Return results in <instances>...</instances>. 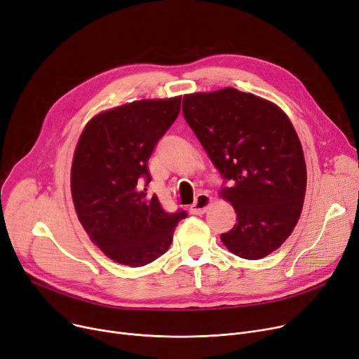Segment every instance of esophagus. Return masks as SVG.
<instances>
[{
	"label": "esophagus",
	"instance_id": "34e87169",
	"mask_svg": "<svg viewBox=\"0 0 359 359\" xmlns=\"http://www.w3.org/2000/svg\"><path fill=\"white\" fill-rule=\"evenodd\" d=\"M212 202V198L210 195L206 194H199L194 202V205L191 206V211L192 214L195 215H201L203 212H206V210H208V206L211 205Z\"/></svg>",
	"mask_w": 359,
	"mask_h": 359
}]
</instances>
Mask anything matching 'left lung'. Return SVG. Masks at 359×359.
<instances>
[{"label": "left lung", "instance_id": "left-lung-1", "mask_svg": "<svg viewBox=\"0 0 359 359\" xmlns=\"http://www.w3.org/2000/svg\"><path fill=\"white\" fill-rule=\"evenodd\" d=\"M183 116L230 182L219 195L234 206L237 222L221 234L224 246L249 260L275 252L298 222L307 186L303 148L288 116L231 87L186 94Z\"/></svg>", "mask_w": 359, "mask_h": 359}]
</instances>
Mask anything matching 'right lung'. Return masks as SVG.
I'll return each instance as SVG.
<instances>
[{
    "label": "right lung",
    "mask_w": 359,
    "mask_h": 359,
    "mask_svg": "<svg viewBox=\"0 0 359 359\" xmlns=\"http://www.w3.org/2000/svg\"><path fill=\"white\" fill-rule=\"evenodd\" d=\"M182 97L140 100L99 113L79 140L71 167L75 212L90 240L111 260L138 268L164 255L187 214L167 212L151 182L148 160L173 125Z\"/></svg>",
    "instance_id": "add662e5"
}]
</instances>
